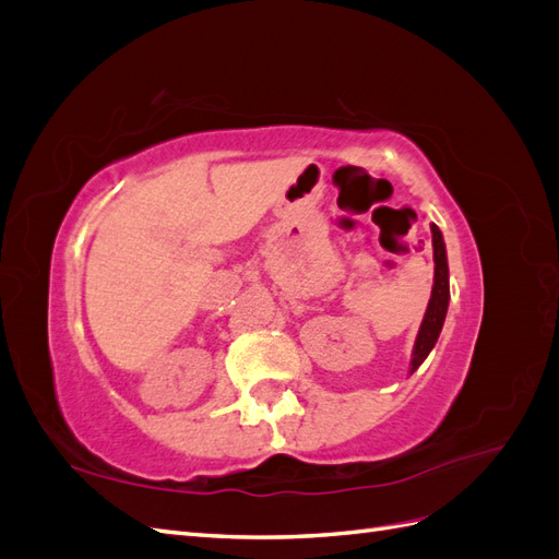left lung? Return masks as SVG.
<instances>
[{
    "label": "left lung",
    "mask_w": 559,
    "mask_h": 559,
    "mask_svg": "<svg viewBox=\"0 0 559 559\" xmlns=\"http://www.w3.org/2000/svg\"><path fill=\"white\" fill-rule=\"evenodd\" d=\"M431 245H433V289L429 306L425 312V319H421L417 337H415V347H413V357H411V376L429 357V352L436 347L438 335L443 331L445 324V314H448V302H450V270H448V253H445V242H443V233L438 230L436 224H431Z\"/></svg>",
    "instance_id": "obj_1"
}]
</instances>
